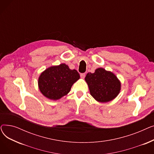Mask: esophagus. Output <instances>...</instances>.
<instances>
[{
    "mask_svg": "<svg viewBox=\"0 0 154 154\" xmlns=\"http://www.w3.org/2000/svg\"><path fill=\"white\" fill-rule=\"evenodd\" d=\"M85 74H80V77H81L82 79H84L85 78Z\"/></svg>",
    "mask_w": 154,
    "mask_h": 154,
    "instance_id": "obj_1",
    "label": "esophagus"
}]
</instances>
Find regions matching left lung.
<instances>
[{
  "label": "left lung",
  "mask_w": 154,
  "mask_h": 154,
  "mask_svg": "<svg viewBox=\"0 0 154 154\" xmlns=\"http://www.w3.org/2000/svg\"><path fill=\"white\" fill-rule=\"evenodd\" d=\"M91 95L95 100L106 103L114 100L121 90V82L114 73L98 68L94 73L88 72L85 78Z\"/></svg>",
  "instance_id": "left-lung-1"
}]
</instances>
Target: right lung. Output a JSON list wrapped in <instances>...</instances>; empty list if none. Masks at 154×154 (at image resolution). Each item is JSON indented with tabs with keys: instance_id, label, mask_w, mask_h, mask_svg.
Returning <instances> with one entry per match:
<instances>
[{
	"instance_id": "right-lung-1",
	"label": "right lung",
	"mask_w": 154,
	"mask_h": 154,
	"mask_svg": "<svg viewBox=\"0 0 154 154\" xmlns=\"http://www.w3.org/2000/svg\"><path fill=\"white\" fill-rule=\"evenodd\" d=\"M80 79L78 72L66 63L48 67L38 79L39 91L46 98L57 100L70 92L72 85Z\"/></svg>"
}]
</instances>
